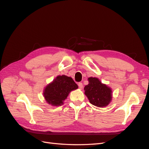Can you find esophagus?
Returning a JSON list of instances; mask_svg holds the SVG:
<instances>
[{
    "instance_id": "obj_1",
    "label": "esophagus",
    "mask_w": 149,
    "mask_h": 149,
    "mask_svg": "<svg viewBox=\"0 0 149 149\" xmlns=\"http://www.w3.org/2000/svg\"><path fill=\"white\" fill-rule=\"evenodd\" d=\"M78 86H79V88L80 89H82L83 87V83H78Z\"/></svg>"
}]
</instances>
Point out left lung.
<instances>
[{
    "label": "left lung",
    "mask_w": 149,
    "mask_h": 149,
    "mask_svg": "<svg viewBox=\"0 0 149 149\" xmlns=\"http://www.w3.org/2000/svg\"><path fill=\"white\" fill-rule=\"evenodd\" d=\"M88 84L84 88V94L87 96L89 102L99 107H106L111 102L112 91L110 87L103 84L97 78H88Z\"/></svg>",
    "instance_id": "1"
}]
</instances>
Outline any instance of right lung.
Listing matches in <instances>:
<instances>
[{
    "label": "right lung",
    "instance_id": "right-lung-1",
    "mask_svg": "<svg viewBox=\"0 0 149 149\" xmlns=\"http://www.w3.org/2000/svg\"><path fill=\"white\" fill-rule=\"evenodd\" d=\"M78 88L72 79L65 75H58L43 90L45 100L53 106H59L63 104L71 91Z\"/></svg>",
    "mask_w": 149,
    "mask_h": 149
}]
</instances>
